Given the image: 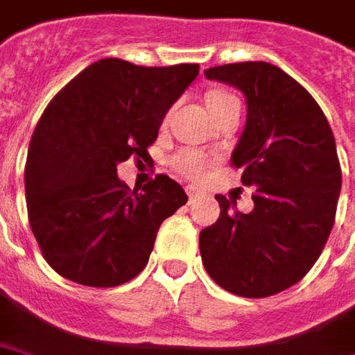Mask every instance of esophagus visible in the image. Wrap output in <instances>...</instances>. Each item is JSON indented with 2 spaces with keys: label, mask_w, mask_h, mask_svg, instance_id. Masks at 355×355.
Masks as SVG:
<instances>
[{
  "label": "esophagus",
  "mask_w": 355,
  "mask_h": 355,
  "mask_svg": "<svg viewBox=\"0 0 355 355\" xmlns=\"http://www.w3.org/2000/svg\"><path fill=\"white\" fill-rule=\"evenodd\" d=\"M185 191H187V197H189L191 201H193L195 197H199V195H201V191H199L197 187H191V185H189V187H185Z\"/></svg>",
  "instance_id": "34e87169"
}]
</instances>
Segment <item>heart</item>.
I'll return each mask as SVG.
<instances>
[{
	"mask_svg": "<svg viewBox=\"0 0 355 355\" xmlns=\"http://www.w3.org/2000/svg\"><path fill=\"white\" fill-rule=\"evenodd\" d=\"M232 101H236V99L230 94H225V92H213V94L207 95V105L211 111H216V109L228 105ZM207 164H209V160L197 150H182L172 158L173 170L185 175V178H189V180L201 178L205 173Z\"/></svg>",
	"mask_w": 355,
	"mask_h": 355,
	"instance_id": "1",
	"label": "heart"
}]
</instances>
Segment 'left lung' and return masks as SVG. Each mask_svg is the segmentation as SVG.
<instances>
[{
  "label": "left lung",
  "mask_w": 355,
  "mask_h": 355,
  "mask_svg": "<svg viewBox=\"0 0 355 355\" xmlns=\"http://www.w3.org/2000/svg\"><path fill=\"white\" fill-rule=\"evenodd\" d=\"M246 97V127L230 162L254 187V209L216 195L220 216L199 234L207 273L240 297H270L301 282L334 225L342 172L327 116L282 68L240 62L205 70Z\"/></svg>",
  "instance_id": "left-lung-1"
}]
</instances>
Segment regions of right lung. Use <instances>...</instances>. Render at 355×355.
Instances as JSON below:
<instances>
[{
  "label": "right lung",
  "mask_w": 355,
  "mask_h": 355,
  "mask_svg": "<svg viewBox=\"0 0 355 355\" xmlns=\"http://www.w3.org/2000/svg\"><path fill=\"white\" fill-rule=\"evenodd\" d=\"M199 73L103 58L66 83L28 144V223L56 273L87 287H115L148 263L160 225L187 203L168 175L130 191L116 166L146 160L162 121Z\"/></svg>",
  "instance_id": "right-lung-1"
}]
</instances>
